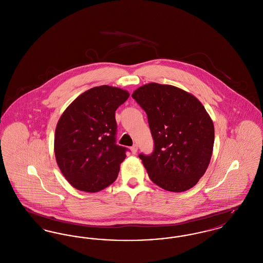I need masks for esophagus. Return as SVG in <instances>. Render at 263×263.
I'll return each mask as SVG.
<instances>
[{
    "label": "esophagus",
    "instance_id": "34e87169",
    "mask_svg": "<svg viewBox=\"0 0 263 263\" xmlns=\"http://www.w3.org/2000/svg\"><path fill=\"white\" fill-rule=\"evenodd\" d=\"M138 151V145L137 144H135V145H133L132 147H131V152H132V154H136Z\"/></svg>",
    "mask_w": 263,
    "mask_h": 263
}]
</instances>
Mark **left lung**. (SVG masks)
<instances>
[{"label": "left lung", "mask_w": 263, "mask_h": 263, "mask_svg": "<svg viewBox=\"0 0 263 263\" xmlns=\"http://www.w3.org/2000/svg\"><path fill=\"white\" fill-rule=\"evenodd\" d=\"M132 98L145 110L154 151L140 154L151 180L167 191L193 187L205 174L212 156L214 125L199 100L170 85L151 83Z\"/></svg>", "instance_id": "obj_1"}]
</instances>
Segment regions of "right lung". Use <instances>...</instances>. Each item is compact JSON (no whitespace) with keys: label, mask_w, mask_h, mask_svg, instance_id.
Returning <instances> with one entry per match:
<instances>
[{"label":"right lung","mask_w":263,"mask_h":263,"mask_svg":"<svg viewBox=\"0 0 263 263\" xmlns=\"http://www.w3.org/2000/svg\"><path fill=\"white\" fill-rule=\"evenodd\" d=\"M129 98L121 88L100 86L79 96L64 111L55 131L58 166L72 186L98 192L117 178L125 147L116 144V109Z\"/></svg>","instance_id":"add662e5"}]
</instances>
